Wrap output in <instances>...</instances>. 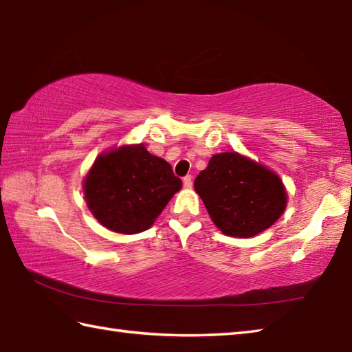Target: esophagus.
<instances>
[{
	"label": "esophagus",
	"instance_id": "1",
	"mask_svg": "<svg viewBox=\"0 0 352 352\" xmlns=\"http://www.w3.org/2000/svg\"><path fill=\"white\" fill-rule=\"evenodd\" d=\"M183 186H184L186 189H190L192 188V177L190 175H186L183 178Z\"/></svg>",
	"mask_w": 352,
	"mask_h": 352
}]
</instances>
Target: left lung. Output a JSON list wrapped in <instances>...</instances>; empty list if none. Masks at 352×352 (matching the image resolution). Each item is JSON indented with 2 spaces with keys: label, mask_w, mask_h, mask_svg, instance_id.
Returning a JSON list of instances; mask_svg holds the SVG:
<instances>
[{
  "label": "left lung",
  "mask_w": 352,
  "mask_h": 352,
  "mask_svg": "<svg viewBox=\"0 0 352 352\" xmlns=\"http://www.w3.org/2000/svg\"><path fill=\"white\" fill-rule=\"evenodd\" d=\"M193 184L214 226L233 237L257 236L287 204L280 177L239 153L214 154Z\"/></svg>",
  "instance_id": "left-lung-1"
}]
</instances>
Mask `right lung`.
Returning <instances> with one entry per match:
<instances>
[{"mask_svg":"<svg viewBox=\"0 0 352 352\" xmlns=\"http://www.w3.org/2000/svg\"><path fill=\"white\" fill-rule=\"evenodd\" d=\"M182 186L166 160L139 144L96 157L83 190L89 210L104 227L136 234L153 226Z\"/></svg>","mask_w":352,"mask_h":352,"instance_id":"add662e5","label":"right lung"}]
</instances>
